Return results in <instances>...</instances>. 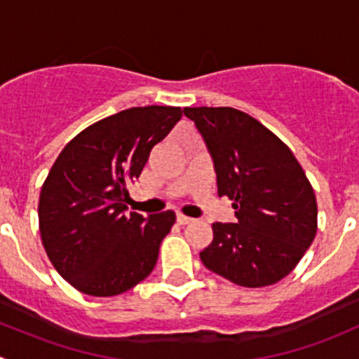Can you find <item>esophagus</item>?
<instances>
[{
    "label": "esophagus",
    "mask_w": 359,
    "mask_h": 359,
    "mask_svg": "<svg viewBox=\"0 0 359 359\" xmlns=\"http://www.w3.org/2000/svg\"><path fill=\"white\" fill-rule=\"evenodd\" d=\"M177 222H179L180 226H186V224L193 222V219H191V217L182 215V213H177Z\"/></svg>",
    "instance_id": "1"
}]
</instances>
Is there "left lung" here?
<instances>
[{
	"instance_id": "left-lung-1",
	"label": "left lung",
	"mask_w": 359,
	"mask_h": 359,
	"mask_svg": "<svg viewBox=\"0 0 359 359\" xmlns=\"http://www.w3.org/2000/svg\"><path fill=\"white\" fill-rule=\"evenodd\" d=\"M217 173L219 196L233 200L236 222L212 224L200 253L206 269L240 287L274 285L290 274L318 229L313 186L285 142L233 107H186Z\"/></svg>"
}]
</instances>
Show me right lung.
<instances>
[{
	"label": "right lung",
	"instance_id": "1",
	"mask_svg": "<svg viewBox=\"0 0 359 359\" xmlns=\"http://www.w3.org/2000/svg\"><path fill=\"white\" fill-rule=\"evenodd\" d=\"M180 118V107L125 109L78 133L55 159L39 194V233L50 262L76 290L119 295L154 269L175 213H128L126 186Z\"/></svg>",
	"mask_w": 359,
	"mask_h": 359
}]
</instances>
